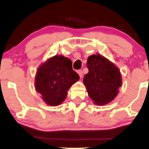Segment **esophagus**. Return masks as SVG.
<instances>
[{
	"label": "esophagus",
	"mask_w": 149,
	"mask_h": 149,
	"mask_svg": "<svg viewBox=\"0 0 149 149\" xmlns=\"http://www.w3.org/2000/svg\"><path fill=\"white\" fill-rule=\"evenodd\" d=\"M77 73H78V75H79L80 78H82V77H83V71H82L81 70H78V71H77Z\"/></svg>",
	"instance_id": "obj_1"
}]
</instances>
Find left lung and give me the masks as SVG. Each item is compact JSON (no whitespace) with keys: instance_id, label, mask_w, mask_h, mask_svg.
<instances>
[{"instance_id":"8db88e82","label":"left lung","mask_w":149,"mask_h":149,"mask_svg":"<svg viewBox=\"0 0 149 149\" xmlns=\"http://www.w3.org/2000/svg\"><path fill=\"white\" fill-rule=\"evenodd\" d=\"M89 72L83 83L88 95L94 103L104 105L113 100L122 85V78L117 66L101 54H93L88 58Z\"/></svg>"}]
</instances>
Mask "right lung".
<instances>
[{
	"label": "right lung",
	"mask_w": 149,
	"mask_h": 149,
	"mask_svg": "<svg viewBox=\"0 0 149 149\" xmlns=\"http://www.w3.org/2000/svg\"><path fill=\"white\" fill-rule=\"evenodd\" d=\"M79 76L72 69V61L62 55H55L42 64L37 71L36 90L48 105L55 107L64 102L67 91Z\"/></svg>",
	"instance_id": "obj_1"
}]
</instances>
